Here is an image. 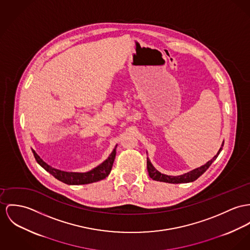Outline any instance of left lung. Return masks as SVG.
I'll list each match as a JSON object with an SVG mask.
<instances>
[{
	"label": "left lung",
	"instance_id": "8db88e82",
	"mask_svg": "<svg viewBox=\"0 0 250 250\" xmlns=\"http://www.w3.org/2000/svg\"><path fill=\"white\" fill-rule=\"evenodd\" d=\"M223 146H224V143L222 145V147L219 149L218 153L216 154L211 160L208 161L206 165L202 166L201 167H198V168L194 169L190 172L186 173V174L180 175V176H168V175H165V174L159 172L158 170L155 169V167L152 166V164L150 163V161L148 160V158H146L148 175L154 181H160V182H165V183H169V184H181V183L193 182V181L197 180L201 175H203L204 173L208 170V168L211 166L212 163L217 159L218 155L222 151Z\"/></svg>",
	"mask_w": 250,
	"mask_h": 250
}]
</instances>
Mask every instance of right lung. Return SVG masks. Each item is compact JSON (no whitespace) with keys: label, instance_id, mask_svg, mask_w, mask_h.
Here are the masks:
<instances>
[{"label":"right lung","instance_id":"right-lung-1","mask_svg":"<svg viewBox=\"0 0 250 250\" xmlns=\"http://www.w3.org/2000/svg\"><path fill=\"white\" fill-rule=\"evenodd\" d=\"M116 147H117V146L113 149L112 153L110 154V156L104 163H102L100 166H98L92 170L85 173L65 172V171H62V170H59L56 168H53L50 166H48L46 163H44L33 149H32V152L34 154V157L39 165L42 168H44L47 172H49L52 176H54L59 181L64 183L66 185H86V184H91V183L101 181L108 176V174L111 171V168H112V166L114 163Z\"/></svg>","mask_w":250,"mask_h":250}]
</instances>
